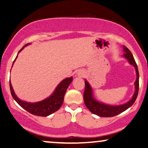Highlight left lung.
I'll use <instances>...</instances> for the list:
<instances>
[{"mask_svg": "<svg viewBox=\"0 0 148 148\" xmlns=\"http://www.w3.org/2000/svg\"><path fill=\"white\" fill-rule=\"evenodd\" d=\"M124 57L128 59L129 63L133 65L135 68L136 72V80L134 83L135 85V92H134L132 98L127 103L122 104V105L119 106H110L106 105V104H102L100 102H97L94 100V98L92 96V89L89 85V84L87 80H85V91H84L83 99L85 102V106H87L88 109L90 111L91 113L97 115L100 117H113L118 114L122 113L126 109H128L129 107H130L134 102H135L136 98H137L138 93H139V74L138 71L137 65L135 62L133 56H132L131 52L130 50L126 46H124Z\"/></svg>", "mask_w": 148, "mask_h": 148, "instance_id": "left-lung-1", "label": "left lung"}]
</instances>
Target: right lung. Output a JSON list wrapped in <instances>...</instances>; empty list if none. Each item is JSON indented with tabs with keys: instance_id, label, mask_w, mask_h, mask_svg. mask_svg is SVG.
Returning a JSON list of instances; mask_svg holds the SVG:
<instances>
[{
	"instance_id": "right-lung-1",
	"label": "right lung",
	"mask_w": 148,
	"mask_h": 148,
	"mask_svg": "<svg viewBox=\"0 0 148 148\" xmlns=\"http://www.w3.org/2000/svg\"><path fill=\"white\" fill-rule=\"evenodd\" d=\"M28 44H26L25 46H27ZM22 48L19 52L21 51ZM16 59H15V60H16ZM72 77L65 78L62 82L59 83V85L56 88L55 91H54L53 94L51 96L46 99V100L39 102H35V103H29V102H24V101L20 100L15 94L11 82H9V87H10V90L12 97L21 107L25 109L26 111L29 112L30 113L33 114V115L46 117V116L49 115L50 114L58 111L61 105H62L65 93L66 92L68 86L72 83Z\"/></svg>"
}]
</instances>
